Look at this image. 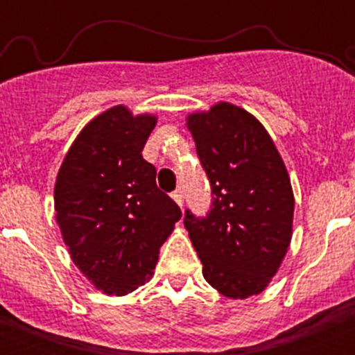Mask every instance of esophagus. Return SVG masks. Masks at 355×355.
<instances>
[{
    "instance_id": "34e87169",
    "label": "esophagus",
    "mask_w": 355,
    "mask_h": 355,
    "mask_svg": "<svg viewBox=\"0 0 355 355\" xmlns=\"http://www.w3.org/2000/svg\"><path fill=\"white\" fill-rule=\"evenodd\" d=\"M171 199H173L175 202H177L180 207L184 206V199H182V191H180V189H178V191H175L173 194H171Z\"/></svg>"
}]
</instances>
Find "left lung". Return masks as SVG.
I'll return each mask as SVG.
<instances>
[{
  "instance_id": "left-lung-1",
  "label": "left lung",
  "mask_w": 355,
  "mask_h": 355,
  "mask_svg": "<svg viewBox=\"0 0 355 355\" xmlns=\"http://www.w3.org/2000/svg\"><path fill=\"white\" fill-rule=\"evenodd\" d=\"M187 128L213 192L206 218L187 211L184 220L204 278L230 299L257 295L292 241L295 199L287 166L263 123L232 103L187 114Z\"/></svg>"
}]
</instances>
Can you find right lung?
Listing matches in <instances>:
<instances>
[{
    "label": "right lung",
    "mask_w": 355,
    "mask_h": 355,
    "mask_svg": "<svg viewBox=\"0 0 355 355\" xmlns=\"http://www.w3.org/2000/svg\"><path fill=\"white\" fill-rule=\"evenodd\" d=\"M153 113L118 105L75 137L55 184L56 223L71 261L98 290L127 295L153 277L182 211L142 157Z\"/></svg>",
    "instance_id": "1"
}]
</instances>
